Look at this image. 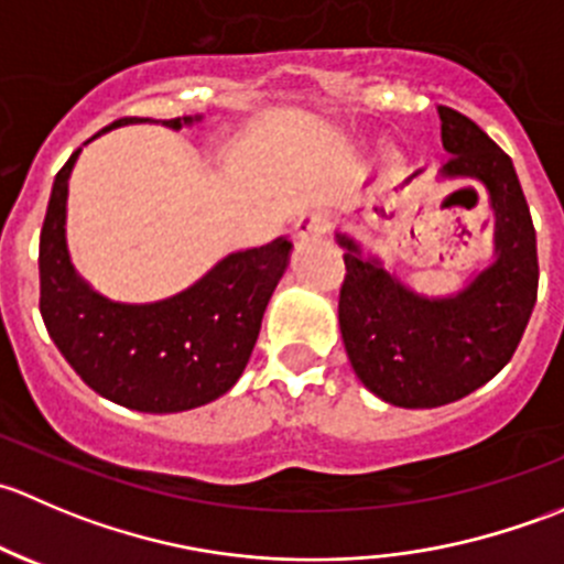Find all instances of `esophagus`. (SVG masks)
Listing matches in <instances>:
<instances>
[{
	"label": "esophagus",
	"mask_w": 564,
	"mask_h": 564,
	"mask_svg": "<svg viewBox=\"0 0 564 564\" xmlns=\"http://www.w3.org/2000/svg\"><path fill=\"white\" fill-rule=\"evenodd\" d=\"M329 229V218L324 213H305L300 215L297 224H294V231H297L300 240H316V237H324Z\"/></svg>",
	"instance_id": "34e87169"
}]
</instances>
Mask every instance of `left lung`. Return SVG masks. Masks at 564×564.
I'll list each match as a JSON object with an SVG mask.
<instances>
[{
    "label": "left lung",
    "mask_w": 564,
    "mask_h": 564,
    "mask_svg": "<svg viewBox=\"0 0 564 564\" xmlns=\"http://www.w3.org/2000/svg\"><path fill=\"white\" fill-rule=\"evenodd\" d=\"M442 176L486 185L494 209V261L451 297H423L382 261L346 248L338 322L357 379L392 406L434 409L497 377L513 357L538 300V240L513 161L464 113L440 106Z\"/></svg>",
    "instance_id": "8db88e82"
}]
</instances>
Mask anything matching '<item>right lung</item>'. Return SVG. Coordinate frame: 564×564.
I'll list each match as a JSON object with an SVG mask.
<instances>
[{
  "mask_svg": "<svg viewBox=\"0 0 564 564\" xmlns=\"http://www.w3.org/2000/svg\"><path fill=\"white\" fill-rule=\"evenodd\" d=\"M193 119L202 117L163 124L180 130ZM130 122L147 119H117L100 133ZM78 152L56 174L40 231V314L51 340L89 388L119 406L169 414L215 401L246 371L292 240L278 237L229 253L202 281L161 303H113L78 278L67 253V180Z\"/></svg>",
  "mask_w": 564,
  "mask_h": 564,
  "instance_id": "1",
  "label": "right lung"
}]
</instances>
